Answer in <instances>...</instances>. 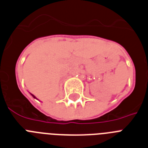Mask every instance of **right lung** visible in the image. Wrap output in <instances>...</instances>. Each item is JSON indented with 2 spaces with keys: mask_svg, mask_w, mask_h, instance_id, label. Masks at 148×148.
I'll list each match as a JSON object with an SVG mask.
<instances>
[{
  "mask_svg": "<svg viewBox=\"0 0 148 148\" xmlns=\"http://www.w3.org/2000/svg\"><path fill=\"white\" fill-rule=\"evenodd\" d=\"M30 94H31V95H32V97H33V98H35V99H37V98H36V97H35V96H34V95H33V94H32V93H30Z\"/></svg>",
  "mask_w": 148,
  "mask_h": 148,
  "instance_id": "add662e5",
  "label": "right lung"
}]
</instances>
